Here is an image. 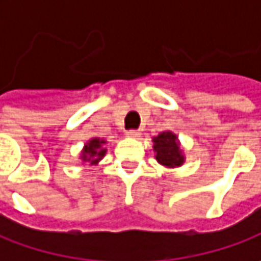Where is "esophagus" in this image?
Wrapping results in <instances>:
<instances>
[{
  "label": "esophagus",
  "instance_id": "1",
  "mask_svg": "<svg viewBox=\"0 0 261 261\" xmlns=\"http://www.w3.org/2000/svg\"><path fill=\"white\" fill-rule=\"evenodd\" d=\"M126 136H127V138L138 139V138H141V132H139V130H127V132H126Z\"/></svg>",
  "mask_w": 261,
  "mask_h": 261
}]
</instances>
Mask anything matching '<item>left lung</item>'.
<instances>
[{
	"mask_svg": "<svg viewBox=\"0 0 261 261\" xmlns=\"http://www.w3.org/2000/svg\"><path fill=\"white\" fill-rule=\"evenodd\" d=\"M152 149L155 152V160L158 164L166 168H178L185 164L186 155L181 149L178 136L171 130H164L158 136L152 138Z\"/></svg>",
	"mask_w": 261,
	"mask_h": 261,
	"instance_id": "1",
	"label": "left lung"
}]
</instances>
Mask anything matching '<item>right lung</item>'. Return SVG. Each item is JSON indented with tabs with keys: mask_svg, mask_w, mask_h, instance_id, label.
Listing matches in <instances>:
<instances>
[{
	"mask_svg": "<svg viewBox=\"0 0 261 261\" xmlns=\"http://www.w3.org/2000/svg\"><path fill=\"white\" fill-rule=\"evenodd\" d=\"M106 144H107V141L103 138H98V136L88 139L80 152L81 164L97 166L105 158L106 152H107V149L105 148Z\"/></svg>",
	"mask_w": 261,
	"mask_h": 261,
	"instance_id": "1",
	"label": "right lung"
}]
</instances>
